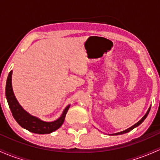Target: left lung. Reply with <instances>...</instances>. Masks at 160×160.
<instances>
[{
    "mask_svg": "<svg viewBox=\"0 0 160 160\" xmlns=\"http://www.w3.org/2000/svg\"><path fill=\"white\" fill-rule=\"evenodd\" d=\"M150 108H149V109H148V112H147L146 113V114H145L144 117H142V119H141V120H139L138 122H137V123H135V125H133L132 126H131V127L130 128H127V129H126V130H124V131H122V132H118V133H115V134H113V135H122V134H124V133H127V132H130L131 131V130H132L134 128H135V127H137L138 126H139V125H140L141 122H143V121H144L145 119H146V117H148V113H149V111H150Z\"/></svg>",
    "mask_w": 160,
    "mask_h": 160,
    "instance_id": "1",
    "label": "left lung"
}]
</instances>
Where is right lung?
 Masks as SVG:
<instances>
[{"instance_id":"obj_1","label":"right lung","mask_w":160,"mask_h":160,"mask_svg":"<svg viewBox=\"0 0 160 160\" xmlns=\"http://www.w3.org/2000/svg\"><path fill=\"white\" fill-rule=\"evenodd\" d=\"M12 71L9 73L6 83V98L12 117L22 127L36 134H49L56 131L63 124L70 105L66 107L59 119L53 122H44L30 115L18 103L12 89Z\"/></svg>"}]
</instances>
